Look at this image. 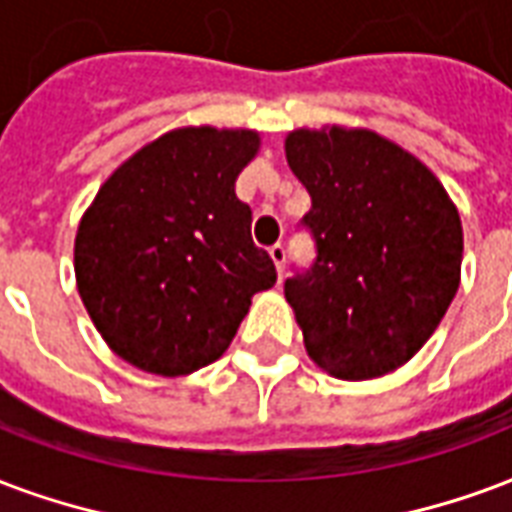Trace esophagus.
Listing matches in <instances>:
<instances>
[{"label": "esophagus", "mask_w": 512, "mask_h": 512, "mask_svg": "<svg viewBox=\"0 0 512 512\" xmlns=\"http://www.w3.org/2000/svg\"><path fill=\"white\" fill-rule=\"evenodd\" d=\"M268 255H271V260H274L276 274H279V282H282V274H285V260H287L285 246H282V244L271 246V249H268Z\"/></svg>", "instance_id": "34e87169"}]
</instances>
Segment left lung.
<instances>
[{"instance_id":"8db88e82","label":"left lung","mask_w":512,"mask_h":512,"mask_svg":"<svg viewBox=\"0 0 512 512\" xmlns=\"http://www.w3.org/2000/svg\"><path fill=\"white\" fill-rule=\"evenodd\" d=\"M287 165L312 198V268L285 282L309 358L374 380L429 342L461 279L464 233L445 187L372 130H295Z\"/></svg>"}]
</instances>
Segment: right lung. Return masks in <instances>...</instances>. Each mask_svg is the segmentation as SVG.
Listing matches in <instances>:
<instances>
[{
  "label": "right lung",
  "mask_w": 512,
  "mask_h": 512,
  "mask_svg": "<svg viewBox=\"0 0 512 512\" xmlns=\"http://www.w3.org/2000/svg\"><path fill=\"white\" fill-rule=\"evenodd\" d=\"M257 149L252 130L165 132L121 162L86 208L78 293L119 358L160 377L198 372L230 347L252 295L274 287L252 208L236 198Z\"/></svg>",
  "instance_id": "1"
}]
</instances>
